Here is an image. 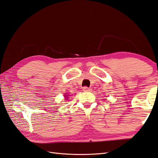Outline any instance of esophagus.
<instances>
[{"label": "esophagus", "mask_w": 158, "mask_h": 158, "mask_svg": "<svg viewBox=\"0 0 158 158\" xmlns=\"http://www.w3.org/2000/svg\"><path fill=\"white\" fill-rule=\"evenodd\" d=\"M83 91H84V92H90L91 89L88 88V87H86V86H85V87L83 88Z\"/></svg>", "instance_id": "34e87169"}]
</instances>
